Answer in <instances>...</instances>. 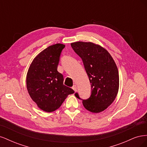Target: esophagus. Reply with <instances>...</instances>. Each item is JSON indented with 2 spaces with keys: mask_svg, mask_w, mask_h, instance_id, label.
Returning a JSON list of instances; mask_svg holds the SVG:
<instances>
[{
  "mask_svg": "<svg viewBox=\"0 0 147 147\" xmlns=\"http://www.w3.org/2000/svg\"><path fill=\"white\" fill-rule=\"evenodd\" d=\"M72 89H73V90H74V91H77V86L75 85H75H74V86H72Z\"/></svg>",
  "mask_w": 147,
  "mask_h": 147,
  "instance_id": "esophagus-1",
  "label": "esophagus"
}]
</instances>
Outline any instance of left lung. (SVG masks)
Wrapping results in <instances>:
<instances>
[{
	"label": "left lung",
	"instance_id": "obj_1",
	"mask_svg": "<svg viewBox=\"0 0 147 147\" xmlns=\"http://www.w3.org/2000/svg\"><path fill=\"white\" fill-rule=\"evenodd\" d=\"M74 51L81 57L91 83V95L83 100L84 107L92 113H99L113 103L119 90L117 66L108 51L92 42L71 43ZM80 97L77 93L75 94Z\"/></svg>",
	"mask_w": 147,
	"mask_h": 147
}]
</instances>
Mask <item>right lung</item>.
I'll list each match as a JSON object with an SVG mask.
<instances>
[{"mask_svg":"<svg viewBox=\"0 0 147 147\" xmlns=\"http://www.w3.org/2000/svg\"><path fill=\"white\" fill-rule=\"evenodd\" d=\"M65 45L56 43L49 46L34 57L26 76L29 94L38 107L46 112L59 109L72 88L63 84V75L57 71L59 56Z\"/></svg>","mask_w":147,"mask_h":147,"instance_id":"right-lung-1","label":"right lung"}]
</instances>
